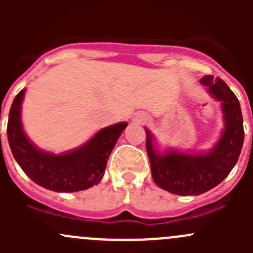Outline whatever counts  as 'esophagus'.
I'll return each instance as SVG.
<instances>
[{"label":"esophagus","mask_w":253,"mask_h":253,"mask_svg":"<svg viewBox=\"0 0 253 253\" xmlns=\"http://www.w3.org/2000/svg\"><path fill=\"white\" fill-rule=\"evenodd\" d=\"M132 121L134 122H138V124H144V122L148 121V116L143 112H137L132 116Z\"/></svg>","instance_id":"1"}]
</instances>
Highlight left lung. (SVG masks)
<instances>
[{
    "label": "left lung",
    "mask_w": 253,
    "mask_h": 253,
    "mask_svg": "<svg viewBox=\"0 0 253 253\" xmlns=\"http://www.w3.org/2000/svg\"><path fill=\"white\" fill-rule=\"evenodd\" d=\"M200 82L207 86L211 98L220 101L223 112L224 128L211 149L182 152L168 148L160 152L153 133L145 128V148L153 180L174 195H202L219 185L235 167L244 144L242 114L235 94L220 78L205 76Z\"/></svg>",
    "instance_id": "8db88e82"
}]
</instances>
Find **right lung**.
Returning a JSON list of instances; mask_svg holds the SVG:
<instances>
[{"label":"right lung","instance_id":"right-lung-1","mask_svg":"<svg viewBox=\"0 0 253 253\" xmlns=\"http://www.w3.org/2000/svg\"><path fill=\"white\" fill-rule=\"evenodd\" d=\"M24 95L23 89L14 98L7 124L9 147L23 171L35 183L55 192H78L98 185L127 122L104 127L79 147L55 154L40 149L25 134L22 125Z\"/></svg>","mask_w":253,"mask_h":253}]
</instances>
